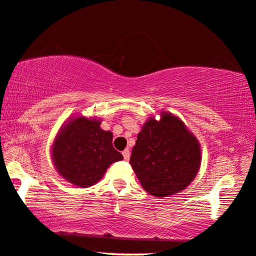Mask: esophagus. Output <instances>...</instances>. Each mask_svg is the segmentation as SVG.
I'll use <instances>...</instances> for the list:
<instances>
[{
  "mask_svg": "<svg viewBox=\"0 0 256 256\" xmlns=\"http://www.w3.org/2000/svg\"><path fill=\"white\" fill-rule=\"evenodd\" d=\"M122 154H123L125 161H128V158H130V150H123V152H122Z\"/></svg>",
  "mask_w": 256,
  "mask_h": 256,
  "instance_id": "obj_1",
  "label": "esophagus"
}]
</instances>
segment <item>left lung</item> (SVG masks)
Wrapping results in <instances>:
<instances>
[{
  "instance_id": "1",
  "label": "left lung",
  "mask_w": 256,
  "mask_h": 256,
  "mask_svg": "<svg viewBox=\"0 0 256 256\" xmlns=\"http://www.w3.org/2000/svg\"><path fill=\"white\" fill-rule=\"evenodd\" d=\"M200 158L196 136L179 118L163 112L161 120L150 118L138 133L130 164L146 192L163 198L188 188Z\"/></svg>"
}]
</instances>
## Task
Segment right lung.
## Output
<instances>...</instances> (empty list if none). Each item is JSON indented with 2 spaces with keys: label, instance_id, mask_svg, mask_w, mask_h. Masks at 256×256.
Wrapping results in <instances>:
<instances>
[{
  "label": "right lung",
  "instance_id": "obj_1",
  "mask_svg": "<svg viewBox=\"0 0 256 256\" xmlns=\"http://www.w3.org/2000/svg\"><path fill=\"white\" fill-rule=\"evenodd\" d=\"M101 122L74 118L60 130L52 146V161L62 177L79 188L94 185L123 155L112 146V133Z\"/></svg>",
  "mask_w": 256,
  "mask_h": 256
}]
</instances>
